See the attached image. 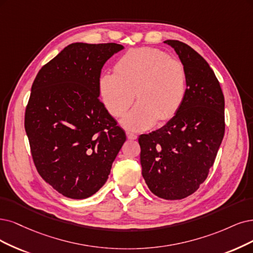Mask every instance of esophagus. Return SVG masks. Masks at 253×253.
I'll return each mask as SVG.
<instances>
[{
    "label": "esophagus",
    "instance_id": "esophagus-1",
    "mask_svg": "<svg viewBox=\"0 0 253 253\" xmlns=\"http://www.w3.org/2000/svg\"><path fill=\"white\" fill-rule=\"evenodd\" d=\"M126 135H127V138L128 139H131V141H133V139H136L137 138V135L134 134V133H131V132H126Z\"/></svg>",
    "mask_w": 253,
    "mask_h": 253
}]
</instances>
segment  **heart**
<instances>
[{
  "label": "heart",
  "mask_w": 253,
  "mask_h": 253,
  "mask_svg": "<svg viewBox=\"0 0 253 253\" xmlns=\"http://www.w3.org/2000/svg\"><path fill=\"white\" fill-rule=\"evenodd\" d=\"M99 93L103 104L114 117H122L124 127L134 131L150 129L157 120L172 119L186 95V72L176 57L154 48L131 49L115 64V72L102 74Z\"/></svg>",
  "instance_id": "b5f03b06"
}]
</instances>
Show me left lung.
<instances>
[{
  "label": "left lung",
  "mask_w": 253,
  "mask_h": 253,
  "mask_svg": "<svg viewBox=\"0 0 253 253\" xmlns=\"http://www.w3.org/2000/svg\"><path fill=\"white\" fill-rule=\"evenodd\" d=\"M186 72V95L178 112L162 128L138 137L144 179L157 197L179 200L207 179L225 131L220 83L190 45L166 41Z\"/></svg>",
  "instance_id": "1"
}]
</instances>
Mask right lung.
Segmentation results:
<instances>
[{
  "label": "right lung",
  "instance_id": "obj_1",
  "mask_svg": "<svg viewBox=\"0 0 253 253\" xmlns=\"http://www.w3.org/2000/svg\"><path fill=\"white\" fill-rule=\"evenodd\" d=\"M122 44L71 43L40 70L26 108L25 129L37 171L52 188L85 199L106 182L126 141L99 100L104 63Z\"/></svg>",
  "mask_w": 253,
  "mask_h": 253
}]
</instances>
